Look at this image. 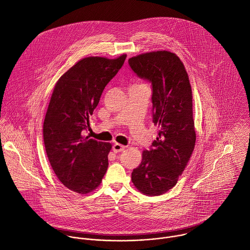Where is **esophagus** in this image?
<instances>
[{
	"label": "esophagus",
	"instance_id": "1",
	"mask_svg": "<svg viewBox=\"0 0 250 250\" xmlns=\"http://www.w3.org/2000/svg\"><path fill=\"white\" fill-rule=\"evenodd\" d=\"M125 148H126V146H124V145L119 144V143H115V144L113 145V151H114V153L123 152Z\"/></svg>",
	"mask_w": 250,
	"mask_h": 250
}]
</instances>
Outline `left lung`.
Here are the masks:
<instances>
[{"instance_id":"obj_1","label":"left lung","mask_w":250,"mask_h":250,"mask_svg":"<svg viewBox=\"0 0 250 250\" xmlns=\"http://www.w3.org/2000/svg\"><path fill=\"white\" fill-rule=\"evenodd\" d=\"M128 64L152 84L153 123L159 126L158 137L142 153L131 180L141 193L159 196L176 185L195 148L192 88L183 63L170 51L139 54Z\"/></svg>"}]
</instances>
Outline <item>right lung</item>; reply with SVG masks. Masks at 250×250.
Masks as SVG:
<instances>
[{"label": "right lung", "mask_w": 250, "mask_h": 250, "mask_svg": "<svg viewBox=\"0 0 250 250\" xmlns=\"http://www.w3.org/2000/svg\"><path fill=\"white\" fill-rule=\"evenodd\" d=\"M125 58L126 54L116 59L85 57L54 86L43 122V143L55 175L76 193L95 190L107 171L112 145L84 137L83 130L89 127V116Z\"/></svg>", "instance_id": "right-lung-1"}]
</instances>
